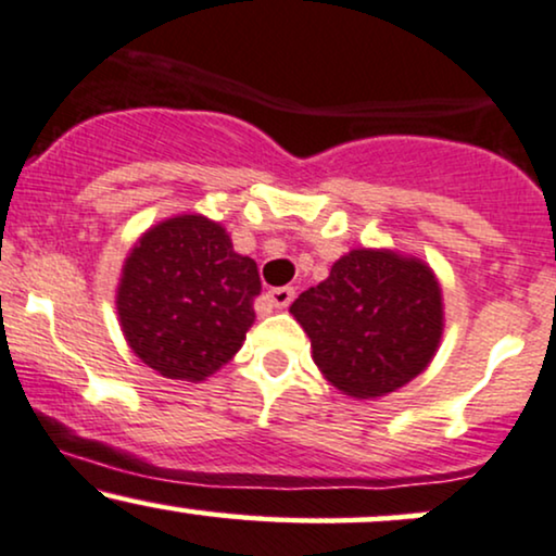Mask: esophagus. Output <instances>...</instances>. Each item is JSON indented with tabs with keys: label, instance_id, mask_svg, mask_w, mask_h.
<instances>
[{
	"label": "esophagus",
	"instance_id": "esophagus-1",
	"mask_svg": "<svg viewBox=\"0 0 556 556\" xmlns=\"http://www.w3.org/2000/svg\"><path fill=\"white\" fill-rule=\"evenodd\" d=\"M293 296H296V291L291 286H280V289H273L267 293V302L276 306V309H286L293 302Z\"/></svg>",
	"mask_w": 556,
	"mask_h": 556
}]
</instances>
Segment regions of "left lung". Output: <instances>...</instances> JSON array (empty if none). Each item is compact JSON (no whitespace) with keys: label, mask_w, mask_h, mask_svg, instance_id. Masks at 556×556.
Here are the masks:
<instances>
[{"label":"left lung","mask_w":556,"mask_h":556,"mask_svg":"<svg viewBox=\"0 0 556 556\" xmlns=\"http://www.w3.org/2000/svg\"><path fill=\"white\" fill-rule=\"evenodd\" d=\"M328 382L380 397L421 375L440 345L442 289L432 267L390 250H351L291 304Z\"/></svg>","instance_id":"left-lung-1"}]
</instances>
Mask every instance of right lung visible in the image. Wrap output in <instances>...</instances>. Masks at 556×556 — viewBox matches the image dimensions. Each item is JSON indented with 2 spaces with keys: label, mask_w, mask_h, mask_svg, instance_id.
Masks as SVG:
<instances>
[{
  "label": "right lung",
  "mask_w": 556,
  "mask_h": 556,
  "mask_svg": "<svg viewBox=\"0 0 556 556\" xmlns=\"http://www.w3.org/2000/svg\"><path fill=\"white\" fill-rule=\"evenodd\" d=\"M257 263L233 252L226 228L176 215L124 260L116 312L129 349L168 380L202 382L244 343L254 323Z\"/></svg>",
  "instance_id": "obj_1"
}]
</instances>
